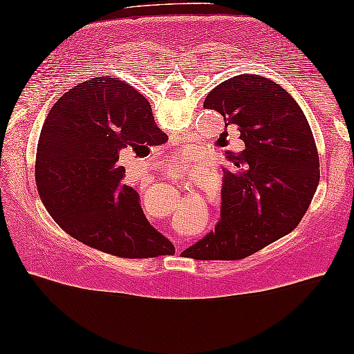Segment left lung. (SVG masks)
Masks as SVG:
<instances>
[{
  "label": "left lung",
  "instance_id": "obj_1",
  "mask_svg": "<svg viewBox=\"0 0 354 354\" xmlns=\"http://www.w3.org/2000/svg\"><path fill=\"white\" fill-rule=\"evenodd\" d=\"M241 131L245 150L226 151L221 220L187 248L194 259H242L290 234L306 215L319 183L317 145L302 109L263 75L241 74L204 100Z\"/></svg>",
  "mask_w": 354,
  "mask_h": 354
}]
</instances>
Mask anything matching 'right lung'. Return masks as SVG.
Instances as JSON below:
<instances>
[{"label": "right lung", "instance_id": "obj_1", "mask_svg": "<svg viewBox=\"0 0 354 354\" xmlns=\"http://www.w3.org/2000/svg\"><path fill=\"white\" fill-rule=\"evenodd\" d=\"M150 102L131 85L101 75L75 85L52 106L36 150V185L46 210L71 237L120 258H153L174 250L123 182L118 165L161 145Z\"/></svg>", "mask_w": 354, "mask_h": 354}]
</instances>
